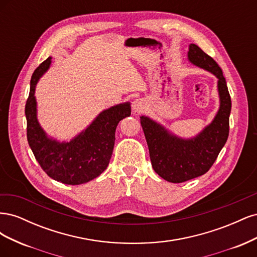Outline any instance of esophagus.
Listing matches in <instances>:
<instances>
[{"instance_id":"obj_1","label":"esophagus","mask_w":257,"mask_h":257,"mask_svg":"<svg viewBox=\"0 0 257 257\" xmlns=\"http://www.w3.org/2000/svg\"><path fill=\"white\" fill-rule=\"evenodd\" d=\"M146 103L143 98H137L135 99L133 104H132V108H133L134 112H142L145 109Z\"/></svg>"}]
</instances>
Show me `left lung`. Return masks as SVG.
I'll return each instance as SVG.
<instances>
[{"instance_id": "1", "label": "left lung", "mask_w": 257, "mask_h": 257, "mask_svg": "<svg viewBox=\"0 0 257 257\" xmlns=\"http://www.w3.org/2000/svg\"><path fill=\"white\" fill-rule=\"evenodd\" d=\"M188 57L193 64L212 73L219 79L217 89L221 104L212 123L195 138L181 139L148 116H141L154 172L173 183L188 181L206 174L229 134L231 100L221 67L195 44L190 45Z\"/></svg>"}]
</instances>
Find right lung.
Wrapping results in <instances>:
<instances>
[{"instance_id":"add662e5","label":"right lung","mask_w":257,"mask_h":257,"mask_svg":"<svg viewBox=\"0 0 257 257\" xmlns=\"http://www.w3.org/2000/svg\"><path fill=\"white\" fill-rule=\"evenodd\" d=\"M51 63L49 57L38 66L31 78L26 104L27 137L38 164L53 180L64 184H82L98 177L109 164L115 128L131 114L130 103L115 105L100 112L82 133L69 143L48 138L36 118L35 85Z\"/></svg>"}]
</instances>
